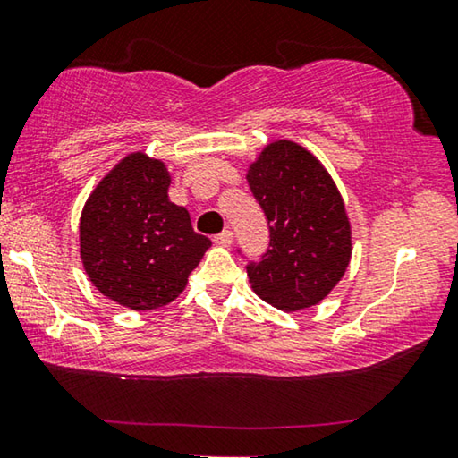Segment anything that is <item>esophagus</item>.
I'll return each instance as SVG.
<instances>
[{"instance_id":"obj_1","label":"esophagus","mask_w":458,"mask_h":458,"mask_svg":"<svg viewBox=\"0 0 458 458\" xmlns=\"http://www.w3.org/2000/svg\"><path fill=\"white\" fill-rule=\"evenodd\" d=\"M232 241H234V234H232V230H222L220 234L214 236V242L220 244V247H230Z\"/></svg>"}]
</instances>
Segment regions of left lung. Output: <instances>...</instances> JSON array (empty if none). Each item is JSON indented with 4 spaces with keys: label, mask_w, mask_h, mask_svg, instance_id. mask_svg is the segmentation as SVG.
I'll use <instances>...</instances> for the list:
<instances>
[{
    "label": "left lung",
    "mask_w": 458,
    "mask_h": 458,
    "mask_svg": "<svg viewBox=\"0 0 458 458\" xmlns=\"http://www.w3.org/2000/svg\"><path fill=\"white\" fill-rule=\"evenodd\" d=\"M247 181L269 226V249L247 265L252 290L288 312L318 304L352 257L350 220L331 174L309 149L277 140L250 164Z\"/></svg>",
    "instance_id": "left-lung-1"
}]
</instances>
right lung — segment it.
Here are the masks:
<instances>
[{
	"mask_svg": "<svg viewBox=\"0 0 458 458\" xmlns=\"http://www.w3.org/2000/svg\"><path fill=\"white\" fill-rule=\"evenodd\" d=\"M170 174L146 154L123 158L80 217V255L90 282L133 310H152L181 294L211 247L191 226L189 211L168 199Z\"/></svg>",
	"mask_w": 458,
	"mask_h": 458,
	"instance_id": "right-lung-1",
	"label": "right lung"
}]
</instances>
